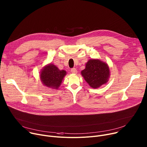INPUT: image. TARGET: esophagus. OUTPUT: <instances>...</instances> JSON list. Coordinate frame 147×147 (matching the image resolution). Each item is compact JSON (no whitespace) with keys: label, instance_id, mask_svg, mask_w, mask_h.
Instances as JSON below:
<instances>
[{"label":"esophagus","instance_id":"34e87169","mask_svg":"<svg viewBox=\"0 0 147 147\" xmlns=\"http://www.w3.org/2000/svg\"><path fill=\"white\" fill-rule=\"evenodd\" d=\"M71 72L72 73H73V74H77V69L76 68H73V69H71Z\"/></svg>","mask_w":147,"mask_h":147}]
</instances>
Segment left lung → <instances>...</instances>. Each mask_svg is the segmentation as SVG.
I'll return each mask as SVG.
<instances>
[{
	"instance_id": "obj_1",
	"label": "left lung",
	"mask_w": 147,
	"mask_h": 147,
	"mask_svg": "<svg viewBox=\"0 0 147 147\" xmlns=\"http://www.w3.org/2000/svg\"><path fill=\"white\" fill-rule=\"evenodd\" d=\"M82 76L93 88H98L108 81L110 76L107 63L99 59H91L86 65V68L81 72Z\"/></svg>"
}]
</instances>
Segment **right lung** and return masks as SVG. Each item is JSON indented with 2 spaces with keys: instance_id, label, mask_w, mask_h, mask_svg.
<instances>
[{
  "instance_id": "1",
  "label": "right lung",
  "mask_w": 147,
  "mask_h": 147,
  "mask_svg": "<svg viewBox=\"0 0 147 147\" xmlns=\"http://www.w3.org/2000/svg\"><path fill=\"white\" fill-rule=\"evenodd\" d=\"M66 75V71L65 70H60L55 65L50 63L42 69L40 78L43 84L46 87L57 90Z\"/></svg>"
}]
</instances>
